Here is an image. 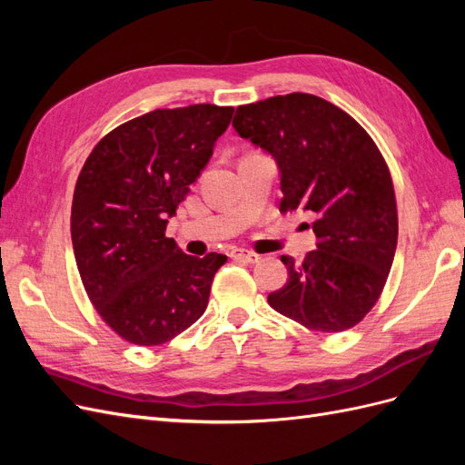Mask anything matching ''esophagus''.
I'll return each instance as SVG.
<instances>
[{"instance_id": "1", "label": "esophagus", "mask_w": 465, "mask_h": 465, "mask_svg": "<svg viewBox=\"0 0 465 465\" xmlns=\"http://www.w3.org/2000/svg\"><path fill=\"white\" fill-rule=\"evenodd\" d=\"M231 260H236V262H246V263H256L260 262V256L254 254V252L250 250H241V248H234L231 250Z\"/></svg>"}]
</instances>
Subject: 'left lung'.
Instances as JSON below:
<instances>
[{
  "instance_id": "8db88e82",
  "label": "left lung",
  "mask_w": 465,
  "mask_h": 465,
  "mask_svg": "<svg viewBox=\"0 0 465 465\" xmlns=\"http://www.w3.org/2000/svg\"><path fill=\"white\" fill-rule=\"evenodd\" d=\"M232 128L272 154L281 211L314 217L316 250L281 256L289 279L267 302L304 328L335 333L359 323L382 292L398 246V209L378 147L347 112L291 93L236 108Z\"/></svg>"
}]
</instances>
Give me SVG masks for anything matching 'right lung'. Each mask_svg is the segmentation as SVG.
<instances>
[{"label":"right lung","instance_id":"add662e5","mask_svg":"<svg viewBox=\"0 0 465 465\" xmlns=\"http://www.w3.org/2000/svg\"><path fill=\"white\" fill-rule=\"evenodd\" d=\"M232 112L153 110L103 137L81 168L72 205L77 270L96 312L125 341L163 345L205 312L227 256H188L164 231Z\"/></svg>","mask_w":465,"mask_h":465}]
</instances>
